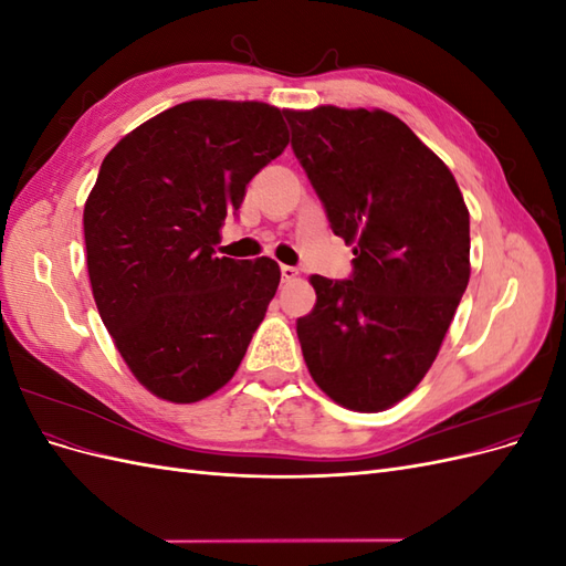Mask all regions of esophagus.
<instances>
[{"instance_id":"esophagus-1","label":"esophagus","mask_w":566,"mask_h":566,"mask_svg":"<svg viewBox=\"0 0 566 566\" xmlns=\"http://www.w3.org/2000/svg\"><path fill=\"white\" fill-rule=\"evenodd\" d=\"M281 276H283V283H290V281H295V279L300 276V271H297L295 266L283 264V266H281Z\"/></svg>"}]
</instances>
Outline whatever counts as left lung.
<instances>
[{"label": "left lung", "instance_id": "left-lung-1", "mask_svg": "<svg viewBox=\"0 0 566 566\" xmlns=\"http://www.w3.org/2000/svg\"><path fill=\"white\" fill-rule=\"evenodd\" d=\"M293 150L354 245V276H312L297 318L306 368L358 413L406 399L432 368L470 281V212L451 169L380 108L283 111Z\"/></svg>", "mask_w": 566, "mask_h": 566}]
</instances>
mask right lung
<instances>
[{
  "instance_id": "right-lung-1",
  "label": "right lung",
  "mask_w": 566,
  "mask_h": 566,
  "mask_svg": "<svg viewBox=\"0 0 566 566\" xmlns=\"http://www.w3.org/2000/svg\"><path fill=\"white\" fill-rule=\"evenodd\" d=\"M290 142L262 101L196 98L119 139L84 202L96 310L150 394L196 403L241 366L281 269L271 256H214L250 179Z\"/></svg>"
}]
</instances>
